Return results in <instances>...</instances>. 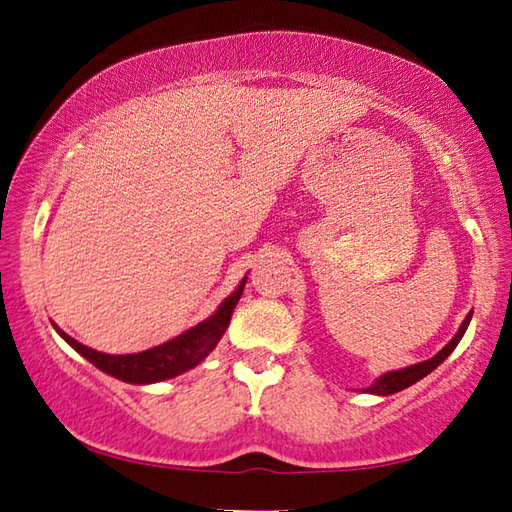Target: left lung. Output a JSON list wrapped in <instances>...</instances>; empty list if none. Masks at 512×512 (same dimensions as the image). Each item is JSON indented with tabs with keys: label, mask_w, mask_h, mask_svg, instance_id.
I'll use <instances>...</instances> for the list:
<instances>
[{
	"label": "left lung",
	"mask_w": 512,
	"mask_h": 512,
	"mask_svg": "<svg viewBox=\"0 0 512 512\" xmlns=\"http://www.w3.org/2000/svg\"><path fill=\"white\" fill-rule=\"evenodd\" d=\"M470 319H472V310L468 312V317L463 319L459 333L452 337V342H447L434 357H429V360H425V362L411 364V366H407V369L384 373V375H380V378L371 384V387H366L362 391L364 393H373V396H391V393H398L402 389L411 387V384H416L418 380H423L425 375L432 373L438 364H443L447 357H450V353L454 351V348L459 346L461 337L465 335V330H468V326H470Z\"/></svg>",
	"instance_id": "8db88e82"
}]
</instances>
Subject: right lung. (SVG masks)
I'll return each instance as SVG.
<instances>
[{"instance_id":"1","label":"right lung","mask_w":512,"mask_h":512,"mask_svg":"<svg viewBox=\"0 0 512 512\" xmlns=\"http://www.w3.org/2000/svg\"><path fill=\"white\" fill-rule=\"evenodd\" d=\"M245 283H247V276L238 283V288L220 303V308L215 310L209 319H204L197 326L184 330L182 335L170 339V342L148 348V351H141V353H130V355L101 353L76 342L74 337H69L65 330H60L56 324H53V328H56V333L65 339L76 353L83 355L87 362H92L96 366V369L112 375L116 380L130 382V384L164 382L195 369V366L200 364L215 346H218L224 330L229 328L233 308H236V303L242 297Z\"/></svg>"}]
</instances>
